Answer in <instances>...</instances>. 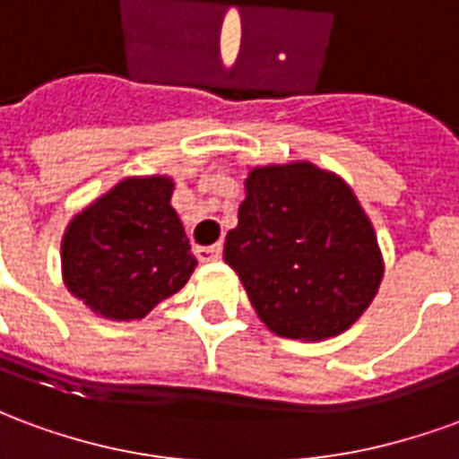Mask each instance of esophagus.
Listing matches in <instances>:
<instances>
[{"mask_svg": "<svg viewBox=\"0 0 459 459\" xmlns=\"http://www.w3.org/2000/svg\"><path fill=\"white\" fill-rule=\"evenodd\" d=\"M221 253H223L221 243H216V246H201V248L196 250V255H199L201 263H211V260H219Z\"/></svg>", "mask_w": 459, "mask_h": 459, "instance_id": "esophagus-1", "label": "esophagus"}]
</instances>
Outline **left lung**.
<instances>
[{"label":"left lung","mask_w":459,"mask_h":459,"mask_svg":"<svg viewBox=\"0 0 459 459\" xmlns=\"http://www.w3.org/2000/svg\"><path fill=\"white\" fill-rule=\"evenodd\" d=\"M223 260L255 315L285 339L322 342L354 325L384 280V255L351 186L312 161L250 167Z\"/></svg>","instance_id":"left-lung-1"}]
</instances>
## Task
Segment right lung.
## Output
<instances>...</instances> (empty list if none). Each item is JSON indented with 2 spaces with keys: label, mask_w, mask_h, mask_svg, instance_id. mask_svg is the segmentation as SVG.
I'll return each instance as SVG.
<instances>
[{
  "label": "right lung",
  "mask_w": 459,
  "mask_h": 459,
  "mask_svg": "<svg viewBox=\"0 0 459 459\" xmlns=\"http://www.w3.org/2000/svg\"><path fill=\"white\" fill-rule=\"evenodd\" d=\"M171 194L167 174L127 177L65 226L64 285L93 315L113 322L147 317L189 282L196 255Z\"/></svg>",
  "instance_id": "add662e5"
}]
</instances>
